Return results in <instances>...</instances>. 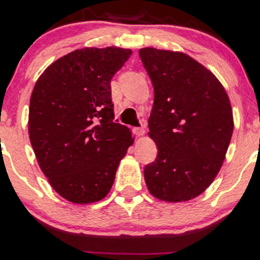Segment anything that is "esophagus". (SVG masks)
Here are the masks:
<instances>
[{"label": "esophagus", "mask_w": 260, "mask_h": 260, "mask_svg": "<svg viewBox=\"0 0 260 260\" xmlns=\"http://www.w3.org/2000/svg\"><path fill=\"white\" fill-rule=\"evenodd\" d=\"M133 133L136 134V136H143V134L145 133L144 127H134L133 128Z\"/></svg>", "instance_id": "esophagus-1"}]
</instances>
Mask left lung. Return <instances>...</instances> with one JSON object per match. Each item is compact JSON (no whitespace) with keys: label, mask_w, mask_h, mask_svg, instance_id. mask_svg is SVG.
Segmentation results:
<instances>
[{"label":"left lung","mask_w":260,"mask_h":260,"mask_svg":"<svg viewBox=\"0 0 260 260\" xmlns=\"http://www.w3.org/2000/svg\"><path fill=\"white\" fill-rule=\"evenodd\" d=\"M139 56L153 83L148 126L157 147L144 169L145 183L160 201H190L225 160L234 132L230 99L219 79L186 53L144 47Z\"/></svg>","instance_id":"1"}]
</instances>
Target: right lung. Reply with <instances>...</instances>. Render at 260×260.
I'll list each match as a JSON object with an SVG mask.
<instances>
[{
    "label": "right lung",
    "instance_id": "right-lung-1",
    "mask_svg": "<svg viewBox=\"0 0 260 260\" xmlns=\"http://www.w3.org/2000/svg\"><path fill=\"white\" fill-rule=\"evenodd\" d=\"M129 49L76 50L50 64L32 89L29 138L39 166L62 198L89 204L105 198L133 144L115 123L111 79Z\"/></svg>",
    "mask_w": 260,
    "mask_h": 260
}]
</instances>
